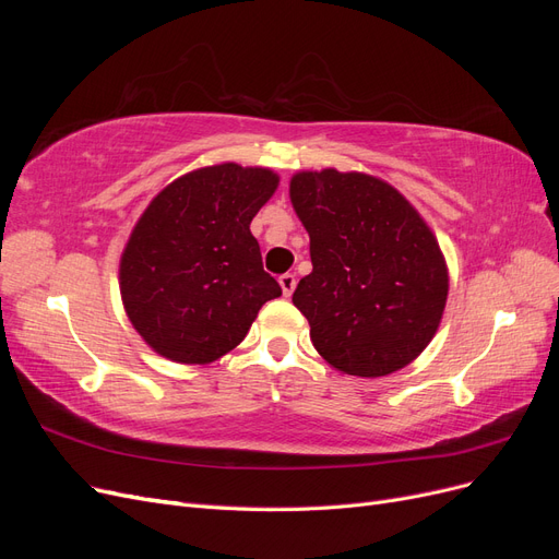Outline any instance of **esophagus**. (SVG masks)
Instances as JSON below:
<instances>
[{"mask_svg": "<svg viewBox=\"0 0 559 559\" xmlns=\"http://www.w3.org/2000/svg\"><path fill=\"white\" fill-rule=\"evenodd\" d=\"M280 286H282V294L289 298L292 294H294V289H296V277L292 275V273H286V275H282L280 277Z\"/></svg>", "mask_w": 559, "mask_h": 559, "instance_id": "34e87169", "label": "esophagus"}]
</instances>
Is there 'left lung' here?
Here are the masks:
<instances>
[{
  "instance_id": "8db88e82",
  "label": "left lung",
  "mask_w": 559,
  "mask_h": 559,
  "mask_svg": "<svg viewBox=\"0 0 559 559\" xmlns=\"http://www.w3.org/2000/svg\"><path fill=\"white\" fill-rule=\"evenodd\" d=\"M289 195L310 235L312 273L294 306L314 349L359 378L408 366L448 300V265L425 218L386 181L333 167L294 175Z\"/></svg>"
}]
</instances>
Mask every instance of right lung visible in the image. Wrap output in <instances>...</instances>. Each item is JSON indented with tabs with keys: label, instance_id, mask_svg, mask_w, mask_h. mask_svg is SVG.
Returning a JSON list of instances; mask_svg holds the SVG:
<instances>
[{
	"label": "right lung",
	"instance_id": "add662e5",
	"mask_svg": "<svg viewBox=\"0 0 559 559\" xmlns=\"http://www.w3.org/2000/svg\"><path fill=\"white\" fill-rule=\"evenodd\" d=\"M265 167L222 163L167 183L123 249L121 298L144 343L177 364L238 347L263 302L282 296L249 224L275 193Z\"/></svg>",
	"mask_w": 559,
	"mask_h": 559
}]
</instances>
